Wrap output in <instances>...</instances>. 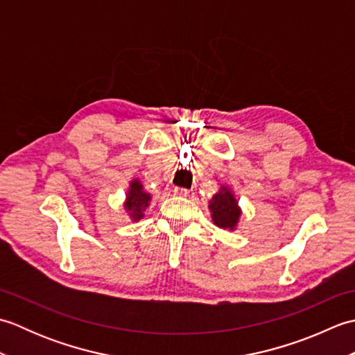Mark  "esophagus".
Listing matches in <instances>:
<instances>
[{"label":"esophagus","instance_id":"1","mask_svg":"<svg viewBox=\"0 0 355 355\" xmlns=\"http://www.w3.org/2000/svg\"><path fill=\"white\" fill-rule=\"evenodd\" d=\"M173 195H177V197H187L189 191L184 189V187H173Z\"/></svg>","mask_w":355,"mask_h":355}]
</instances>
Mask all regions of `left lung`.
Instances as JSON below:
<instances>
[{"label":"left lung","instance_id":"1","mask_svg":"<svg viewBox=\"0 0 355 355\" xmlns=\"http://www.w3.org/2000/svg\"><path fill=\"white\" fill-rule=\"evenodd\" d=\"M209 210L214 224L229 230H235L238 227L241 215H243L236 197L227 186H221L220 191L209 201Z\"/></svg>","mask_w":355,"mask_h":355}]
</instances>
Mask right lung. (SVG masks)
I'll list each match as a JSON object with an SVG mask.
<instances>
[{"mask_svg": "<svg viewBox=\"0 0 355 355\" xmlns=\"http://www.w3.org/2000/svg\"><path fill=\"white\" fill-rule=\"evenodd\" d=\"M153 200L150 193L143 191V184L139 178H134L130 182V189L126 192V198L123 207L131 221H139L145 216V210L149 207V202Z\"/></svg>", "mask_w": 355, "mask_h": 355, "instance_id": "add662e5", "label": "right lung"}]
</instances>
